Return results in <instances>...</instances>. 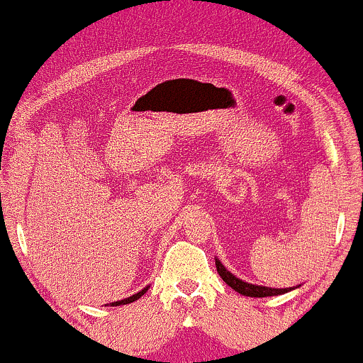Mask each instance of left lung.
I'll use <instances>...</instances> for the list:
<instances>
[{"label":"left lung","instance_id":"1","mask_svg":"<svg viewBox=\"0 0 363 363\" xmlns=\"http://www.w3.org/2000/svg\"><path fill=\"white\" fill-rule=\"evenodd\" d=\"M215 264H216V272H218L220 277H222V280L227 283L228 286H232L235 291H239L240 295H245V297H273V295H281V294H286V291L294 290V289H272V286L252 285V283L240 280V278H237L235 274L228 272L218 257H215Z\"/></svg>","mask_w":363,"mask_h":363}]
</instances>
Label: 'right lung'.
I'll return each mask as SVG.
<instances>
[{"instance_id":"obj_1","label":"right lung","mask_w":363,"mask_h":363,"mask_svg":"<svg viewBox=\"0 0 363 363\" xmlns=\"http://www.w3.org/2000/svg\"><path fill=\"white\" fill-rule=\"evenodd\" d=\"M148 289H150V286H145L143 290H140L138 294L131 295V297H128V298H123V301H118V302H112V306H124V303H131V302L138 301V298L141 297V295H143V294H147V290H148Z\"/></svg>"}]
</instances>
